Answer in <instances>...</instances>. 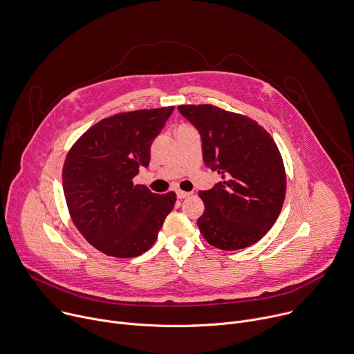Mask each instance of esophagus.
I'll return each instance as SVG.
<instances>
[{"mask_svg":"<svg viewBox=\"0 0 354 354\" xmlns=\"http://www.w3.org/2000/svg\"><path fill=\"white\" fill-rule=\"evenodd\" d=\"M192 195V192H185V191H177V198L178 199H184V198H188V196H191Z\"/></svg>","mask_w":354,"mask_h":354,"instance_id":"1","label":"esophagus"}]
</instances>
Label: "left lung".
<instances>
[{"label": "left lung", "mask_w": 354, "mask_h": 354, "mask_svg": "<svg viewBox=\"0 0 354 354\" xmlns=\"http://www.w3.org/2000/svg\"><path fill=\"white\" fill-rule=\"evenodd\" d=\"M202 142L203 163L222 180L199 191L198 227L216 248L236 251L259 241L285 202L286 173L272 136L254 120L210 104L178 106Z\"/></svg>", "instance_id": "obj_1"}]
</instances>
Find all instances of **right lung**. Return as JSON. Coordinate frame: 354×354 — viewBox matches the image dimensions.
Returning <instances> with one entry per match:
<instances>
[{
  "label": "right lung",
  "mask_w": 354,
  "mask_h": 354,
  "mask_svg": "<svg viewBox=\"0 0 354 354\" xmlns=\"http://www.w3.org/2000/svg\"><path fill=\"white\" fill-rule=\"evenodd\" d=\"M174 107L136 110L89 128L66 155L62 188L71 219L106 255L132 258L156 241L176 192L158 195L132 178L151 162V145Z\"/></svg>",
  "instance_id": "add662e5"
}]
</instances>
